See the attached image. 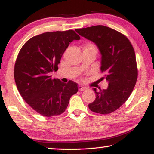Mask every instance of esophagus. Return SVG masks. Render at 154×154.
<instances>
[{
  "label": "esophagus",
  "instance_id": "obj_1",
  "mask_svg": "<svg viewBox=\"0 0 154 154\" xmlns=\"http://www.w3.org/2000/svg\"><path fill=\"white\" fill-rule=\"evenodd\" d=\"M86 89H87L86 87H82V86H81V85H79V90L80 91H85Z\"/></svg>",
  "mask_w": 154,
  "mask_h": 154
}]
</instances>
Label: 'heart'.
Returning a JSON list of instances; mask_svg holds the SVG:
<instances>
[{
	"mask_svg": "<svg viewBox=\"0 0 154 154\" xmlns=\"http://www.w3.org/2000/svg\"><path fill=\"white\" fill-rule=\"evenodd\" d=\"M87 47H95V46H94V45H92V44H88L87 46L86 47H85V48H87Z\"/></svg>",
	"mask_w": 154,
	"mask_h": 154,
	"instance_id": "heart-1",
	"label": "heart"
}]
</instances>
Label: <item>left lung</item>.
<instances>
[{
	"instance_id": "obj_1",
	"label": "left lung",
	"mask_w": 154,
	"mask_h": 154,
	"mask_svg": "<svg viewBox=\"0 0 154 154\" xmlns=\"http://www.w3.org/2000/svg\"><path fill=\"white\" fill-rule=\"evenodd\" d=\"M80 36L96 44L102 55V79L108 82L106 89L97 91L96 98L89 104L91 111L106 115L124 104L137 82L138 69L134 50L126 36L109 27L97 25L75 29Z\"/></svg>"
}]
</instances>
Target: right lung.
Wrapping results in <instances>:
<instances>
[{"label":"right lung","instance_id":"obj_1","mask_svg":"<svg viewBox=\"0 0 154 154\" xmlns=\"http://www.w3.org/2000/svg\"><path fill=\"white\" fill-rule=\"evenodd\" d=\"M80 37L73 30L47 32L32 37L20 50L14 66L19 93L32 109L45 117L65 112L78 84H67L50 74L58 69L62 55L74 40Z\"/></svg>","mask_w":154,"mask_h":154}]
</instances>
